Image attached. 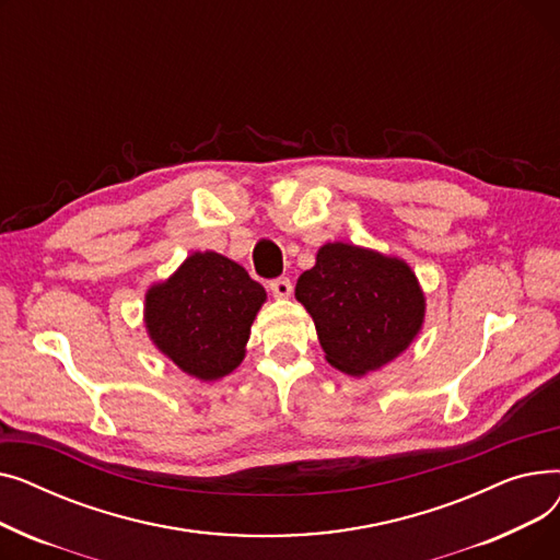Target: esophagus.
I'll return each mask as SVG.
<instances>
[{"mask_svg": "<svg viewBox=\"0 0 560 560\" xmlns=\"http://www.w3.org/2000/svg\"><path fill=\"white\" fill-rule=\"evenodd\" d=\"M270 290H272V295H275L277 300H285V298H290L292 283H290V279H285V277H279V279H272V281H270Z\"/></svg>", "mask_w": 560, "mask_h": 560, "instance_id": "1", "label": "esophagus"}]
</instances>
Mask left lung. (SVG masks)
<instances>
[{"mask_svg":"<svg viewBox=\"0 0 560 560\" xmlns=\"http://www.w3.org/2000/svg\"><path fill=\"white\" fill-rule=\"evenodd\" d=\"M295 298L311 313L327 361L349 376L395 361L420 334L427 311L408 262L349 243L319 247Z\"/></svg>","mask_w":560,"mask_h":560,"instance_id":"8db88e82","label":"left lung"}]
</instances>
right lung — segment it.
<instances>
[{"instance_id": "right-lung-1", "label": "right lung", "mask_w": 560, "mask_h": 560, "mask_svg": "<svg viewBox=\"0 0 560 560\" xmlns=\"http://www.w3.org/2000/svg\"><path fill=\"white\" fill-rule=\"evenodd\" d=\"M265 288L243 265L215 252L190 254L170 279L144 295V327L176 368L215 381L245 359Z\"/></svg>"}]
</instances>
